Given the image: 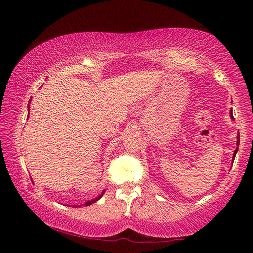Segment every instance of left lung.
I'll list each match as a JSON object with an SVG mask.
<instances>
[{
	"label": "left lung",
	"mask_w": 253,
	"mask_h": 253,
	"mask_svg": "<svg viewBox=\"0 0 253 253\" xmlns=\"http://www.w3.org/2000/svg\"><path fill=\"white\" fill-rule=\"evenodd\" d=\"M229 114H230V117H232V120L234 121V116H233V110H230V112H229ZM237 148H236V150L234 151V154H233V162H234V160H235V157H236V153H237V151H238V147H239V133H238V136H237Z\"/></svg>",
	"instance_id": "obj_1"
}]
</instances>
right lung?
Instances as JSON below:
<instances>
[{
	"mask_svg": "<svg viewBox=\"0 0 253 253\" xmlns=\"http://www.w3.org/2000/svg\"><path fill=\"white\" fill-rule=\"evenodd\" d=\"M29 110H30V109H29V105H28V114H29ZM104 192H105V190H103V192H102V193H101V195H100V196H98V197H96L95 199H92V200H91V201H88L87 203H85V206H89V204H91V203H93V202H95V201H98V200H99V199H101V197L104 195Z\"/></svg>",
	"mask_w": 253,
	"mask_h": 253,
	"instance_id": "right-lung-1",
	"label": "right lung"
}]
</instances>
